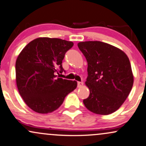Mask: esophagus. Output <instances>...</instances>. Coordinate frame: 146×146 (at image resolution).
<instances>
[{"instance_id":"esophagus-1","label":"esophagus","mask_w":146,"mask_h":146,"mask_svg":"<svg viewBox=\"0 0 146 146\" xmlns=\"http://www.w3.org/2000/svg\"><path fill=\"white\" fill-rule=\"evenodd\" d=\"M83 85H84L83 82H78V88H82V86H83Z\"/></svg>"}]
</instances>
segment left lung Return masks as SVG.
<instances>
[{"label":"left lung","mask_w":146,"mask_h":146,"mask_svg":"<svg viewBox=\"0 0 146 146\" xmlns=\"http://www.w3.org/2000/svg\"><path fill=\"white\" fill-rule=\"evenodd\" d=\"M78 46L86 58V85L90 95L84 104L89 111L108 115L120 108L133 85L131 63L122 50L101 41H84Z\"/></svg>","instance_id":"obj_1"}]
</instances>
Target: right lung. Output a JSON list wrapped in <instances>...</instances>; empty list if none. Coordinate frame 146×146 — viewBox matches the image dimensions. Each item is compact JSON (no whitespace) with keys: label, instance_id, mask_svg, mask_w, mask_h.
I'll use <instances>...</instances> for the list:
<instances>
[{"label":"right lung","instance_id":"add662e5","mask_svg":"<svg viewBox=\"0 0 146 146\" xmlns=\"http://www.w3.org/2000/svg\"><path fill=\"white\" fill-rule=\"evenodd\" d=\"M73 45L57 38L39 37L31 41L17 56L15 77L19 93L33 111L53 112L68 93L77 88L76 81L58 78L62 73V60Z\"/></svg>","mask_w":146,"mask_h":146}]
</instances>
